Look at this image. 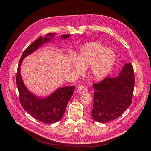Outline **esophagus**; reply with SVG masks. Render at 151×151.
Returning a JSON list of instances; mask_svg holds the SVG:
<instances>
[{
    "label": "esophagus",
    "mask_w": 151,
    "mask_h": 151,
    "mask_svg": "<svg viewBox=\"0 0 151 151\" xmlns=\"http://www.w3.org/2000/svg\"><path fill=\"white\" fill-rule=\"evenodd\" d=\"M77 92L79 94H82V93H87V90L86 89L85 87L83 85H81L77 89Z\"/></svg>",
    "instance_id": "34e87169"
}]
</instances>
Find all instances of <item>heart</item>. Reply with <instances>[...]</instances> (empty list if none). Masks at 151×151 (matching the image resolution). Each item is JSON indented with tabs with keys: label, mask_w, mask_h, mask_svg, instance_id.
Listing matches in <instances>:
<instances>
[{
	"label": "heart",
	"mask_w": 151,
	"mask_h": 151,
	"mask_svg": "<svg viewBox=\"0 0 151 151\" xmlns=\"http://www.w3.org/2000/svg\"><path fill=\"white\" fill-rule=\"evenodd\" d=\"M114 52L101 44L92 42L82 46L73 63V70L78 73L83 72V69L91 66L90 74L93 79L100 80L109 74L115 62Z\"/></svg>",
	"instance_id": "1"
}]
</instances>
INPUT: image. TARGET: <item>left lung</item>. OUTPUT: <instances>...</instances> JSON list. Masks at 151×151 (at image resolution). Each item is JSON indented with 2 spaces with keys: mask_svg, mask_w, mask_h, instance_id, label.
I'll return each mask as SVG.
<instances>
[{
  "mask_svg": "<svg viewBox=\"0 0 151 151\" xmlns=\"http://www.w3.org/2000/svg\"><path fill=\"white\" fill-rule=\"evenodd\" d=\"M135 84L133 65L125 64L117 77H107L94 83L92 117L104 123L119 118L132 102Z\"/></svg>",
  "mask_w": 151,
  "mask_h": 151,
  "instance_id": "1",
  "label": "left lung"
}]
</instances>
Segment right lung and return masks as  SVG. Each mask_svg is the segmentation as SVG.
Returning a JSON list of instances; mask_svg holds the SVG:
<instances>
[{
  "label": "right lung",
  "instance_id": "1",
  "mask_svg": "<svg viewBox=\"0 0 151 151\" xmlns=\"http://www.w3.org/2000/svg\"><path fill=\"white\" fill-rule=\"evenodd\" d=\"M54 33H48L47 37H39L29 45L23 52L19 61L17 75L16 84L19 95V102L23 109L36 119L46 124L58 121L66 111L67 104L73 95L75 89L73 86L58 88L51 96L40 99L29 92L23 82L20 75V66L23 58L36 50L44 43L50 40ZM70 35L64 34L61 36L66 39Z\"/></svg>",
  "mask_w": 151,
  "mask_h": 151
}]
</instances>
